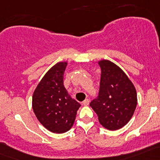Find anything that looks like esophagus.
<instances>
[{"mask_svg": "<svg viewBox=\"0 0 160 160\" xmlns=\"http://www.w3.org/2000/svg\"><path fill=\"white\" fill-rule=\"evenodd\" d=\"M89 99H87L84 100V101L83 102H82V104H83V106H88V105H89Z\"/></svg>", "mask_w": 160, "mask_h": 160, "instance_id": "34e87169", "label": "esophagus"}]
</instances>
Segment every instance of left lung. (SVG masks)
I'll return each instance as SVG.
<instances>
[{"instance_id": "8db88e82", "label": "left lung", "mask_w": 160, "mask_h": 160, "mask_svg": "<svg viewBox=\"0 0 160 160\" xmlns=\"http://www.w3.org/2000/svg\"><path fill=\"white\" fill-rule=\"evenodd\" d=\"M101 68L99 96L90 102L103 128L116 131L128 123L138 104L134 85L117 64L98 61Z\"/></svg>"}]
</instances>
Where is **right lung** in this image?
<instances>
[{"label":"right lung","instance_id":"right-lung-1","mask_svg":"<svg viewBox=\"0 0 160 160\" xmlns=\"http://www.w3.org/2000/svg\"><path fill=\"white\" fill-rule=\"evenodd\" d=\"M67 61L57 63L44 75L32 95V109L47 130L63 134L71 128L81 105L70 96L64 86Z\"/></svg>","mask_w":160,"mask_h":160}]
</instances>
